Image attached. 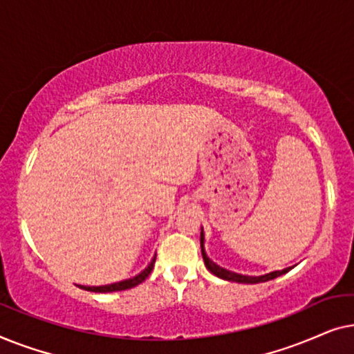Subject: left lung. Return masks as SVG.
<instances>
[{
  "label": "left lung",
  "mask_w": 354,
  "mask_h": 354,
  "mask_svg": "<svg viewBox=\"0 0 354 354\" xmlns=\"http://www.w3.org/2000/svg\"><path fill=\"white\" fill-rule=\"evenodd\" d=\"M200 241H201V254H203V259H205V266L207 268L209 272H212L217 277L224 279V280H230V282H239V283H259V282H268V280H272L275 277H279V275L282 274H287L290 269L292 268H287V269H282V270H274V272H269V274H264V275H258V277H253V275H241V274H235L232 272V270H227L224 268H219L216 263H212V261L207 258L206 251H205V235H203V229H201V236H200Z\"/></svg>",
  "instance_id": "1"
}]
</instances>
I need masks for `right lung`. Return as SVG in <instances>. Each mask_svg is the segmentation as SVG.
<instances>
[{
  "label": "right lung",
  "mask_w": 354,
  "mask_h": 354,
  "mask_svg": "<svg viewBox=\"0 0 354 354\" xmlns=\"http://www.w3.org/2000/svg\"><path fill=\"white\" fill-rule=\"evenodd\" d=\"M154 261H156V256L151 259V263L148 264V268H145L142 272L138 275H135L132 279L122 280V282H115V283H109V285H100V287H85V285H79L80 288L88 290V292H95V293H109V292H120V290H129L137 287L138 283H142L145 279L151 274V270L154 268Z\"/></svg>",
  "instance_id": "obj_1"
}]
</instances>
